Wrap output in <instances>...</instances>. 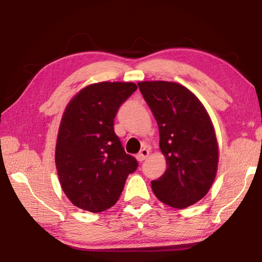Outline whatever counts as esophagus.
<instances>
[{"label":"esophagus","instance_id":"obj_1","mask_svg":"<svg viewBox=\"0 0 262 262\" xmlns=\"http://www.w3.org/2000/svg\"><path fill=\"white\" fill-rule=\"evenodd\" d=\"M149 156V149L148 148H142L140 152L137 155V159L139 162H144L145 159H147V157Z\"/></svg>","mask_w":262,"mask_h":262}]
</instances>
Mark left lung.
Here are the masks:
<instances>
[{
  "instance_id": "1",
  "label": "left lung",
  "mask_w": 262,
  "mask_h": 262,
  "mask_svg": "<svg viewBox=\"0 0 262 262\" xmlns=\"http://www.w3.org/2000/svg\"><path fill=\"white\" fill-rule=\"evenodd\" d=\"M159 128V148L166 160L152 190L164 204L186 208L211 189L218 170L219 148L210 115L186 86L172 81L138 82Z\"/></svg>"
}]
</instances>
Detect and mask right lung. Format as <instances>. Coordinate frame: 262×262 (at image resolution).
Returning a JSON list of instances; mask_svg holds the SVG:
<instances>
[{
  "label": "right lung",
  "instance_id": "obj_1",
  "mask_svg": "<svg viewBox=\"0 0 262 262\" xmlns=\"http://www.w3.org/2000/svg\"><path fill=\"white\" fill-rule=\"evenodd\" d=\"M134 82L102 81L79 91L62 115L55 163L66 196L83 211L99 213L116 204L138 162L114 132L118 107Z\"/></svg>",
  "mask_w": 262,
  "mask_h": 262
}]
</instances>
